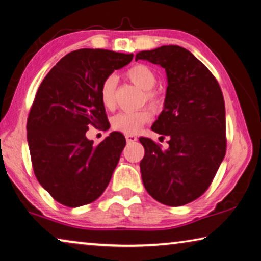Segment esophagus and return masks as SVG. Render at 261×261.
I'll list each match as a JSON object with an SVG mask.
<instances>
[{
    "mask_svg": "<svg viewBox=\"0 0 261 261\" xmlns=\"http://www.w3.org/2000/svg\"><path fill=\"white\" fill-rule=\"evenodd\" d=\"M125 138H126L127 143H134V142L137 141V137H136L135 135H126Z\"/></svg>",
    "mask_w": 261,
    "mask_h": 261,
    "instance_id": "obj_1",
    "label": "esophagus"
}]
</instances>
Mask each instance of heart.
Segmentation results:
<instances>
[{
    "instance_id": "heart-1",
    "label": "heart",
    "mask_w": 261,
    "mask_h": 261,
    "mask_svg": "<svg viewBox=\"0 0 261 261\" xmlns=\"http://www.w3.org/2000/svg\"><path fill=\"white\" fill-rule=\"evenodd\" d=\"M126 76L132 83L144 91L151 90L155 84V76L152 70L142 64L130 68L127 70ZM115 76H108L100 85L99 99L102 106L108 110H111L115 107ZM146 98L149 100H154L153 93L147 92ZM151 119H152V114L149 110L123 111L112 118V126L126 135H135L141 130L144 124L149 123Z\"/></svg>"
}]
</instances>
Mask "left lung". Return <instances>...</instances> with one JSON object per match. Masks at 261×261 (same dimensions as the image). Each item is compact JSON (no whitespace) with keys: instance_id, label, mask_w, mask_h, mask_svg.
I'll list each match as a JSON object with an SVG mask.
<instances>
[{"instance_id":"8db88e82","label":"left lung","mask_w":261,"mask_h":261,"mask_svg":"<svg viewBox=\"0 0 261 261\" xmlns=\"http://www.w3.org/2000/svg\"><path fill=\"white\" fill-rule=\"evenodd\" d=\"M138 60L161 65L168 79L164 109L151 129L169 136V147L139 138L143 184L164 205L191 203L207 190L226 152L223 92L210 70L179 45L144 50Z\"/></svg>"}]
</instances>
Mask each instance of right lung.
Wrapping results in <instances>:
<instances>
[{
	"instance_id": "obj_1",
	"label": "right lung",
	"mask_w": 261,
	"mask_h": 261,
	"mask_svg": "<svg viewBox=\"0 0 261 261\" xmlns=\"http://www.w3.org/2000/svg\"><path fill=\"white\" fill-rule=\"evenodd\" d=\"M132 54L80 49L65 55L38 88L27 123L35 176L46 192L69 207L92 203L104 192L125 137L111 132L98 145L89 126H107L99 99L103 81L132 61Z\"/></svg>"
}]
</instances>
